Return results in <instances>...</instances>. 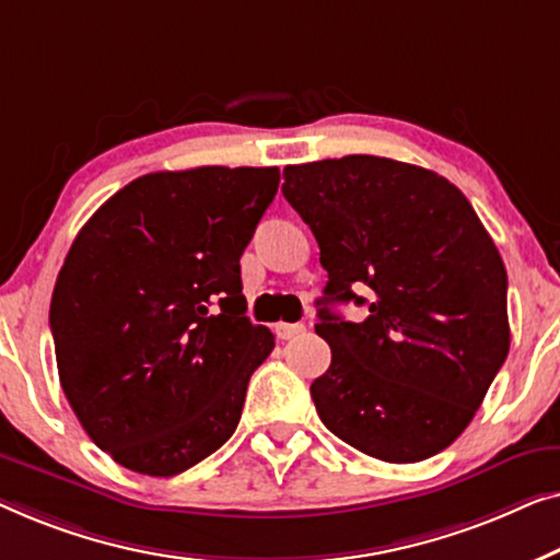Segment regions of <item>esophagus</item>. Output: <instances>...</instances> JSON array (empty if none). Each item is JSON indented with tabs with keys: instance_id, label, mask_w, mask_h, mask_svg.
Instances as JSON below:
<instances>
[{
	"instance_id": "esophagus-1",
	"label": "esophagus",
	"mask_w": 560,
	"mask_h": 560,
	"mask_svg": "<svg viewBox=\"0 0 560 560\" xmlns=\"http://www.w3.org/2000/svg\"><path fill=\"white\" fill-rule=\"evenodd\" d=\"M273 332H277L279 340H291V337L304 332V325H289V322H279V325L273 327Z\"/></svg>"
}]
</instances>
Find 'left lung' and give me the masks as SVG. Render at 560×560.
<instances>
[{
    "mask_svg": "<svg viewBox=\"0 0 560 560\" xmlns=\"http://www.w3.org/2000/svg\"><path fill=\"white\" fill-rule=\"evenodd\" d=\"M281 192L329 277L314 329L332 362L310 388L322 423L381 462L444 452L510 350L508 271L482 220L436 172L370 154L289 164ZM345 301L369 317L345 323Z\"/></svg>",
    "mask_w": 560,
    "mask_h": 560,
    "instance_id": "8db88e82",
    "label": "left lung"
}]
</instances>
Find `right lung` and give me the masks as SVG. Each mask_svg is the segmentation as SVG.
Masks as SVG:
<instances>
[{"label": "right lung", "instance_id": "right-lung-1", "mask_svg": "<svg viewBox=\"0 0 560 560\" xmlns=\"http://www.w3.org/2000/svg\"><path fill=\"white\" fill-rule=\"evenodd\" d=\"M279 167H195L133 179L93 212L55 281L60 385L121 467L175 477L225 444L273 350L250 325L241 256Z\"/></svg>", "mask_w": 560, "mask_h": 560}]
</instances>
